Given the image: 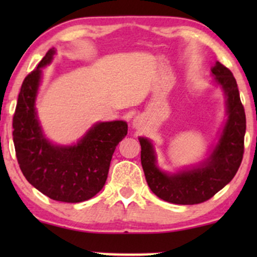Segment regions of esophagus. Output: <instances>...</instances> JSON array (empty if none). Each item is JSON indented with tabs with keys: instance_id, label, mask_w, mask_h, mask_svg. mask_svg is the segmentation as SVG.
<instances>
[{
	"instance_id": "esophagus-1",
	"label": "esophagus",
	"mask_w": 257,
	"mask_h": 257,
	"mask_svg": "<svg viewBox=\"0 0 257 257\" xmlns=\"http://www.w3.org/2000/svg\"><path fill=\"white\" fill-rule=\"evenodd\" d=\"M140 124H141V120H140V118H138V117L134 120H133V125L137 126V128H139V126H140Z\"/></svg>"
}]
</instances>
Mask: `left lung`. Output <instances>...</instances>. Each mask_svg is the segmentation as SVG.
I'll use <instances>...</instances> for the list:
<instances>
[{
  "label": "left lung",
  "instance_id": "obj_1",
  "mask_svg": "<svg viewBox=\"0 0 257 257\" xmlns=\"http://www.w3.org/2000/svg\"><path fill=\"white\" fill-rule=\"evenodd\" d=\"M215 82L226 95L228 118L216 146L199 166L176 174L163 172L157 167L151 141L140 138L141 166L147 185L156 196L174 204L192 205L210 199L222 190L239 169L244 153L246 119L239 90L232 72L216 61L211 69Z\"/></svg>",
  "mask_w": 257,
  "mask_h": 257
}]
</instances>
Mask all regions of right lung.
<instances>
[{
  "label": "right lung",
  "mask_w": 257,
  "mask_h": 257,
  "mask_svg": "<svg viewBox=\"0 0 257 257\" xmlns=\"http://www.w3.org/2000/svg\"><path fill=\"white\" fill-rule=\"evenodd\" d=\"M55 49L47 52L22 84L13 117V141L20 169L30 184L51 199L79 203L104 187L116 146L125 138L123 120L94 124L76 145H53L44 138L35 100L42 67L51 64Z\"/></svg>",
  "instance_id": "right-lung-1"
}]
</instances>
